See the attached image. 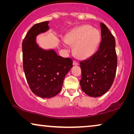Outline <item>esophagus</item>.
I'll return each instance as SVG.
<instances>
[{
  "mask_svg": "<svg viewBox=\"0 0 134 134\" xmlns=\"http://www.w3.org/2000/svg\"><path fill=\"white\" fill-rule=\"evenodd\" d=\"M79 65L78 62H77L76 61H74V62H73V65L77 66V65Z\"/></svg>",
  "mask_w": 134,
  "mask_h": 134,
  "instance_id": "1",
  "label": "esophagus"
}]
</instances>
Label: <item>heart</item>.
<instances>
[{"instance_id": "heart-1", "label": "heart", "mask_w": 134, "mask_h": 134, "mask_svg": "<svg viewBox=\"0 0 134 134\" xmlns=\"http://www.w3.org/2000/svg\"><path fill=\"white\" fill-rule=\"evenodd\" d=\"M65 41L74 46V53L80 59L90 57L96 52L100 41V35L90 25L73 29L65 36Z\"/></svg>"}]
</instances>
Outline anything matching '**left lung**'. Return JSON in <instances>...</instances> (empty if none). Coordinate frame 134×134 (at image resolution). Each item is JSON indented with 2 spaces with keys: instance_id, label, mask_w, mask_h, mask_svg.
Listing matches in <instances>:
<instances>
[{
  "instance_id": "left-lung-1",
  "label": "left lung",
  "mask_w": 134,
  "mask_h": 134,
  "mask_svg": "<svg viewBox=\"0 0 134 134\" xmlns=\"http://www.w3.org/2000/svg\"><path fill=\"white\" fill-rule=\"evenodd\" d=\"M101 41L98 50L80 63L82 91L91 97H99L110 88L117 68L115 40L107 27L100 23Z\"/></svg>"
}]
</instances>
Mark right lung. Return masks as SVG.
<instances>
[{
	"label": "right lung",
	"instance_id": "1",
	"mask_svg": "<svg viewBox=\"0 0 134 134\" xmlns=\"http://www.w3.org/2000/svg\"><path fill=\"white\" fill-rule=\"evenodd\" d=\"M49 21L35 24L23 41V68L29 87L36 96L51 98L61 91L64 79L72 67L70 58L44 50L36 42L38 35L49 29Z\"/></svg>",
	"mask_w": 134,
	"mask_h": 134
}]
</instances>
